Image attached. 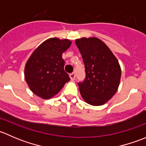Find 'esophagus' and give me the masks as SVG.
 <instances>
[{"mask_svg":"<svg viewBox=\"0 0 146 146\" xmlns=\"http://www.w3.org/2000/svg\"><path fill=\"white\" fill-rule=\"evenodd\" d=\"M70 79H71L72 80H75V78H76V73H75L74 72H73V73H70Z\"/></svg>","mask_w":146,"mask_h":146,"instance_id":"1","label":"esophagus"}]
</instances>
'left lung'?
<instances>
[{
	"label": "left lung",
	"instance_id": "8db88e82",
	"mask_svg": "<svg viewBox=\"0 0 146 146\" xmlns=\"http://www.w3.org/2000/svg\"><path fill=\"white\" fill-rule=\"evenodd\" d=\"M76 44L85 65V78L78 83L81 96L91 105H102L119 88L121 73L118 61L98 38L78 39Z\"/></svg>",
	"mask_w": 146,
	"mask_h": 146
}]
</instances>
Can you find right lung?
<instances>
[{
	"label": "right lung",
	"instance_id": "add662e5",
	"mask_svg": "<svg viewBox=\"0 0 146 146\" xmlns=\"http://www.w3.org/2000/svg\"><path fill=\"white\" fill-rule=\"evenodd\" d=\"M70 44L68 39L51 38L32 53L25 65V78L35 95L43 99H50L70 80L68 74L64 70L62 54Z\"/></svg>",
	"mask_w": 146,
	"mask_h": 146
}]
</instances>
